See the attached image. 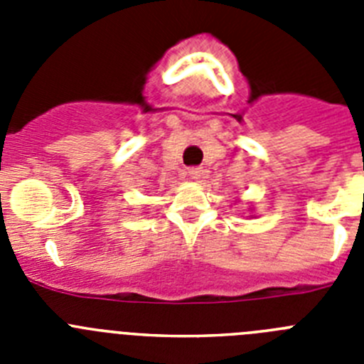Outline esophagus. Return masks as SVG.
I'll return each mask as SVG.
<instances>
[{"label":"esophagus","instance_id":"1","mask_svg":"<svg viewBox=\"0 0 364 364\" xmlns=\"http://www.w3.org/2000/svg\"><path fill=\"white\" fill-rule=\"evenodd\" d=\"M188 173L193 180H198L202 176V167H189Z\"/></svg>","mask_w":364,"mask_h":364}]
</instances>
